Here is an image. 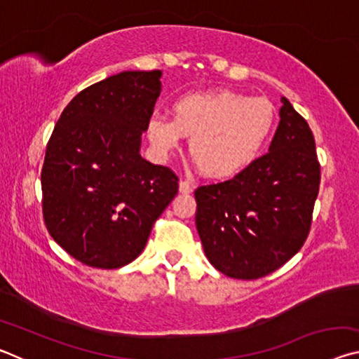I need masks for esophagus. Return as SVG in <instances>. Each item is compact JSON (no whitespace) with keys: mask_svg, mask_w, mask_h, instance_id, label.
<instances>
[{"mask_svg":"<svg viewBox=\"0 0 359 359\" xmlns=\"http://www.w3.org/2000/svg\"><path fill=\"white\" fill-rule=\"evenodd\" d=\"M179 190H180V193H184V194L191 193L193 191V184H191V182H188V180H180L179 182Z\"/></svg>","mask_w":359,"mask_h":359,"instance_id":"obj_1","label":"esophagus"}]
</instances>
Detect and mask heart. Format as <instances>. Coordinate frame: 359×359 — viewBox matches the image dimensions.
I'll return each instance as SVG.
<instances>
[{
    "label": "heart",
    "instance_id": "1",
    "mask_svg": "<svg viewBox=\"0 0 359 359\" xmlns=\"http://www.w3.org/2000/svg\"><path fill=\"white\" fill-rule=\"evenodd\" d=\"M172 117L151 114L147 137L160 160L180 150L190 136V154L212 179H229L257 160L276 126L274 106L231 90L184 95L172 104Z\"/></svg>",
    "mask_w": 359,
    "mask_h": 359
}]
</instances>
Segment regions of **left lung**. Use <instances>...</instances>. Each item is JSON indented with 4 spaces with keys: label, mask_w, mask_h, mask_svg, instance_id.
Instances as JSON below:
<instances>
[{
    "label": "left lung",
    "mask_w": 359,
    "mask_h": 359,
    "mask_svg": "<svg viewBox=\"0 0 359 359\" xmlns=\"http://www.w3.org/2000/svg\"><path fill=\"white\" fill-rule=\"evenodd\" d=\"M269 151L245 171L194 190L196 229L210 264L255 280L301 250L312 224L320 163L309 123L282 98Z\"/></svg>",
    "instance_id": "obj_1"
}]
</instances>
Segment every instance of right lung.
Returning a JSON list of instances; mask_svg holds the SVG:
<instances>
[{"mask_svg":"<svg viewBox=\"0 0 359 359\" xmlns=\"http://www.w3.org/2000/svg\"><path fill=\"white\" fill-rule=\"evenodd\" d=\"M161 71H123L71 100L41 171L48 234L81 263L117 269L144 250L179 191L172 169L139 155L161 92Z\"/></svg>","mask_w":359,"mask_h":359,"instance_id":"obj_1","label":"right lung"}]
</instances>
